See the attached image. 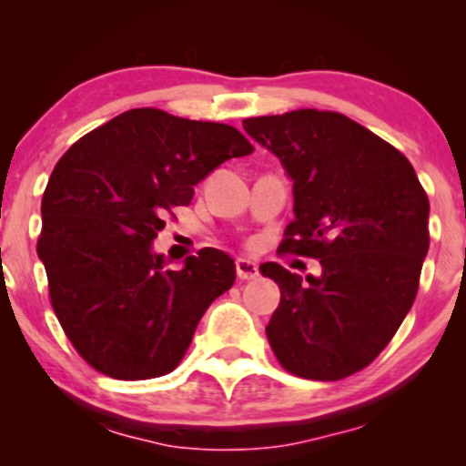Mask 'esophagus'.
<instances>
[{
    "mask_svg": "<svg viewBox=\"0 0 466 466\" xmlns=\"http://www.w3.org/2000/svg\"><path fill=\"white\" fill-rule=\"evenodd\" d=\"M237 276H238V280H254V278H258V265L249 258H238L237 260Z\"/></svg>",
    "mask_w": 466,
    "mask_h": 466,
    "instance_id": "1",
    "label": "esophagus"
}]
</instances>
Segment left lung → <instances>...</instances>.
<instances>
[{"label":"left lung","instance_id":"obj_1","mask_svg":"<svg viewBox=\"0 0 466 466\" xmlns=\"http://www.w3.org/2000/svg\"><path fill=\"white\" fill-rule=\"evenodd\" d=\"M293 181L282 249L311 256L307 278L265 263L280 287L267 339L289 372L337 381L361 370L399 330L430 249V201L403 153L333 111L243 120Z\"/></svg>","mask_w":466,"mask_h":466}]
</instances>
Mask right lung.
<instances>
[{"instance_id":"add662e5","label":"right lung","mask_w":466,"mask_h":466,"mask_svg":"<svg viewBox=\"0 0 466 466\" xmlns=\"http://www.w3.org/2000/svg\"><path fill=\"white\" fill-rule=\"evenodd\" d=\"M254 148L218 122L131 109L58 159L41 201L39 254L63 330L89 366L136 381L168 374L237 265L206 248L170 269L153 240L217 166Z\"/></svg>"}]
</instances>
